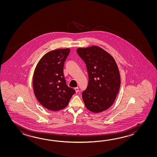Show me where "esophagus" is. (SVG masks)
<instances>
[{
	"instance_id": "1",
	"label": "esophagus",
	"mask_w": 157,
	"mask_h": 157,
	"mask_svg": "<svg viewBox=\"0 0 157 157\" xmlns=\"http://www.w3.org/2000/svg\"><path fill=\"white\" fill-rule=\"evenodd\" d=\"M75 91H76V93H78V92L79 91V89H78V87H75Z\"/></svg>"
}]
</instances>
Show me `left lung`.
Returning <instances> with one entry per match:
<instances>
[{
    "label": "left lung",
    "mask_w": 157,
    "mask_h": 157,
    "mask_svg": "<svg viewBox=\"0 0 157 157\" xmlns=\"http://www.w3.org/2000/svg\"><path fill=\"white\" fill-rule=\"evenodd\" d=\"M77 54L85 62L89 76L86 89L82 93L88 110L99 113L113 104L121 85L120 75L113 57L100 47L77 48Z\"/></svg>",
    "instance_id": "left-lung-1"
}]
</instances>
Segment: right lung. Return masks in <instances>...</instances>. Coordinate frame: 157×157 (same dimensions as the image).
I'll use <instances>...</instances> for the list:
<instances>
[{
    "label": "right lung",
    "instance_id": "1",
    "mask_svg": "<svg viewBox=\"0 0 157 157\" xmlns=\"http://www.w3.org/2000/svg\"><path fill=\"white\" fill-rule=\"evenodd\" d=\"M70 52L69 48L49 52L41 58L34 71V94L49 110L57 111L67 107L75 93L74 89L67 86L64 77V64Z\"/></svg>",
    "mask_w": 157,
    "mask_h": 157
}]
</instances>
